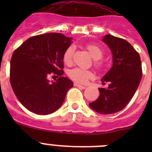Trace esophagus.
I'll return each mask as SVG.
<instances>
[{
    "label": "esophagus",
    "instance_id": "34e87169",
    "mask_svg": "<svg viewBox=\"0 0 152 152\" xmlns=\"http://www.w3.org/2000/svg\"><path fill=\"white\" fill-rule=\"evenodd\" d=\"M74 85H75V87H77V88H80V89H85L86 88L85 86H83V85H81V84H77V83H75V84H74Z\"/></svg>",
    "mask_w": 152,
    "mask_h": 152
}]
</instances>
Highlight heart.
I'll use <instances>...</instances> for the list:
<instances>
[{
	"mask_svg": "<svg viewBox=\"0 0 152 152\" xmlns=\"http://www.w3.org/2000/svg\"><path fill=\"white\" fill-rule=\"evenodd\" d=\"M87 49H88L91 56L93 57V58H94V59H100V58L103 56V51L96 45L89 44V45H87ZM74 52H75V47L73 45L69 46L66 50L64 51V54H63V61L65 64H70L72 63ZM96 64H97V65H100L99 63H96ZM68 75L72 80L78 83L87 82V80L90 77H92L93 75L90 71H87V70L78 68H75L70 70Z\"/></svg>",
	"mask_w": 152,
	"mask_h": 152,
	"instance_id": "obj_1",
	"label": "heart"
}]
</instances>
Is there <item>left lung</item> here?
<instances>
[{
	"label": "left lung",
	"instance_id": "left-lung-1",
	"mask_svg": "<svg viewBox=\"0 0 152 152\" xmlns=\"http://www.w3.org/2000/svg\"><path fill=\"white\" fill-rule=\"evenodd\" d=\"M102 41L113 57L112 67L101 78L109 86L99 88L100 96L89 106L98 113L113 114L124 109L135 94L142 79V62L139 53L126 40L107 34Z\"/></svg>",
	"mask_w": 152,
	"mask_h": 152
}]
</instances>
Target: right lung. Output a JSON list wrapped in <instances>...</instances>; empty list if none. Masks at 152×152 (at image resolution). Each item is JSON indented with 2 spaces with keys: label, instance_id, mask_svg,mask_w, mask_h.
Here are the masks:
<instances>
[{
  "label": "right lung",
  "instance_id": "obj_1",
  "mask_svg": "<svg viewBox=\"0 0 152 152\" xmlns=\"http://www.w3.org/2000/svg\"><path fill=\"white\" fill-rule=\"evenodd\" d=\"M72 38L61 33L30 37L16 49L10 61V84L16 96L31 112L47 115L62 105L73 82L67 77L50 80V74L63 75V54Z\"/></svg>",
  "mask_w": 152,
  "mask_h": 152
}]
</instances>
